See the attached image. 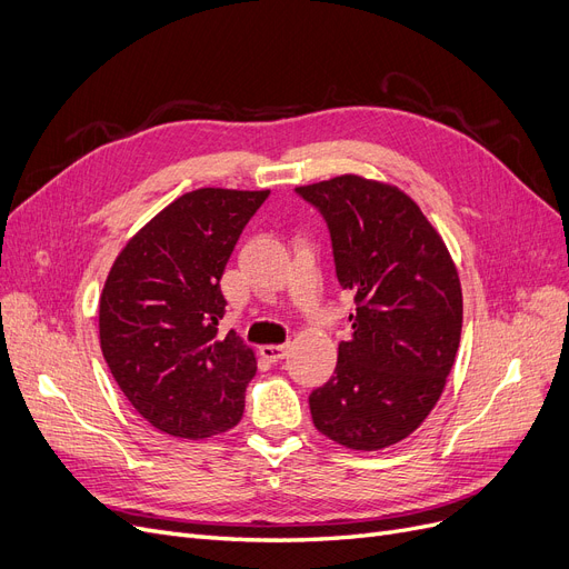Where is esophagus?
Returning <instances> with one entry per match:
<instances>
[{"label":"esophagus","instance_id":"obj_1","mask_svg":"<svg viewBox=\"0 0 569 569\" xmlns=\"http://www.w3.org/2000/svg\"><path fill=\"white\" fill-rule=\"evenodd\" d=\"M259 352H261V357L263 359H268V361H272V363H276V361H280V359H284L287 357V352H289V346H261L259 348Z\"/></svg>","mask_w":569,"mask_h":569}]
</instances>
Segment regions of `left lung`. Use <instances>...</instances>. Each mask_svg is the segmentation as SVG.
<instances>
[{
  "instance_id": "left-lung-1",
  "label": "left lung",
  "mask_w": 569,
  "mask_h": 569,
  "mask_svg": "<svg viewBox=\"0 0 569 569\" xmlns=\"http://www.w3.org/2000/svg\"><path fill=\"white\" fill-rule=\"evenodd\" d=\"M297 193L322 212L336 278L355 293L352 336L310 395L315 427L352 450L399 443L437 406L462 333L458 268L411 196L359 174Z\"/></svg>"
}]
</instances>
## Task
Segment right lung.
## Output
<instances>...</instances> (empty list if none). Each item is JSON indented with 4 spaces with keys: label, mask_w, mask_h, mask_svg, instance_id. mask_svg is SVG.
Here are the masks:
<instances>
[{
    "label": "right lung",
    "mask_w": 569,
    "mask_h": 569,
    "mask_svg": "<svg viewBox=\"0 0 569 569\" xmlns=\"http://www.w3.org/2000/svg\"><path fill=\"white\" fill-rule=\"evenodd\" d=\"M263 191L196 189L172 200L113 261L100 297V348L134 411L179 439L236 427L254 350L219 333V280L233 247L268 198Z\"/></svg>",
    "instance_id": "right-lung-1"
}]
</instances>
